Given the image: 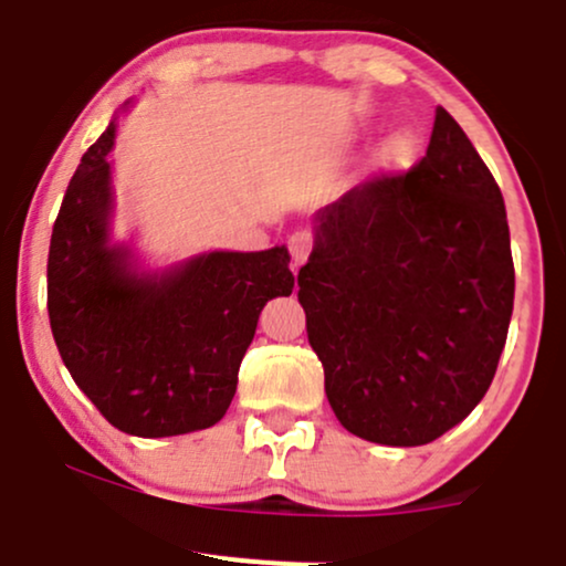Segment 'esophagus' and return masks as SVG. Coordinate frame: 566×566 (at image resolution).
<instances>
[{
  "label": "esophagus",
  "mask_w": 566,
  "mask_h": 566,
  "mask_svg": "<svg viewBox=\"0 0 566 566\" xmlns=\"http://www.w3.org/2000/svg\"><path fill=\"white\" fill-rule=\"evenodd\" d=\"M312 249H315V238H312L306 230L293 232V235H290V254H293L295 265H301V262L312 254Z\"/></svg>",
  "instance_id": "obj_1"
}]
</instances>
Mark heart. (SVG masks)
<instances>
[{"mask_svg":"<svg viewBox=\"0 0 566 566\" xmlns=\"http://www.w3.org/2000/svg\"><path fill=\"white\" fill-rule=\"evenodd\" d=\"M410 153H413V142H410V136H394L389 142V156L397 158V161H405Z\"/></svg>","mask_w":566,"mask_h":566,"instance_id":"b5f03b06","label":"heart"}]
</instances>
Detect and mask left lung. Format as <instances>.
<instances>
[{"instance_id": "1", "label": "left lung", "mask_w": 566, "mask_h": 566, "mask_svg": "<svg viewBox=\"0 0 566 566\" xmlns=\"http://www.w3.org/2000/svg\"><path fill=\"white\" fill-rule=\"evenodd\" d=\"M298 271L325 397L353 436L421 447L488 394L515 301L501 188L436 108L427 156L358 182L315 216Z\"/></svg>"}]
</instances>
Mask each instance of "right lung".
I'll return each mask as SVG.
<instances>
[{"instance_id": "obj_1", "label": "right lung", "mask_w": 566, "mask_h": 566, "mask_svg": "<svg viewBox=\"0 0 566 566\" xmlns=\"http://www.w3.org/2000/svg\"><path fill=\"white\" fill-rule=\"evenodd\" d=\"M117 123L82 156L49 247V319L76 386L117 430L167 438L230 408L262 306L293 293L290 254L210 251L139 273L108 243Z\"/></svg>"}]
</instances>
